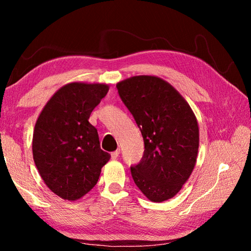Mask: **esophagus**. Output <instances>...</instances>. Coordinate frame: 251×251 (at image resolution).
Returning <instances> with one entry per match:
<instances>
[{"label": "esophagus", "mask_w": 251, "mask_h": 251, "mask_svg": "<svg viewBox=\"0 0 251 251\" xmlns=\"http://www.w3.org/2000/svg\"><path fill=\"white\" fill-rule=\"evenodd\" d=\"M110 156H112V159H117V157L120 156V150H116L115 151H113L112 154H110Z\"/></svg>", "instance_id": "1"}]
</instances>
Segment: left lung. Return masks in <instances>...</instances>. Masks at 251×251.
Instances as JSON below:
<instances>
[{
	"label": "left lung",
	"mask_w": 251,
	"mask_h": 251,
	"mask_svg": "<svg viewBox=\"0 0 251 251\" xmlns=\"http://www.w3.org/2000/svg\"><path fill=\"white\" fill-rule=\"evenodd\" d=\"M144 139L141 163L130 167L139 190L161 202L179 193L196 165L199 127L192 107L163 78L138 75L116 84Z\"/></svg>",
	"instance_id": "1"
}]
</instances>
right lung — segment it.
I'll return each instance as SVG.
<instances>
[{"label":"right lung","instance_id":"1","mask_svg":"<svg viewBox=\"0 0 251 251\" xmlns=\"http://www.w3.org/2000/svg\"><path fill=\"white\" fill-rule=\"evenodd\" d=\"M108 90L103 83L66 84L54 93L35 123L34 163L46 186L65 201H75L90 192L110 158L88 122Z\"/></svg>","mask_w":251,"mask_h":251}]
</instances>
